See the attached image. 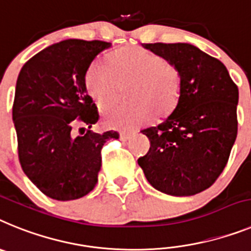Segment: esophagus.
Masks as SVG:
<instances>
[{
	"label": "esophagus",
	"instance_id": "esophagus-1",
	"mask_svg": "<svg viewBox=\"0 0 251 251\" xmlns=\"http://www.w3.org/2000/svg\"><path fill=\"white\" fill-rule=\"evenodd\" d=\"M132 138L131 132H120V139L123 141H127Z\"/></svg>",
	"mask_w": 251,
	"mask_h": 251
}]
</instances>
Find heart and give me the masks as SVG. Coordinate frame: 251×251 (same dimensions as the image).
Masks as SVG:
<instances>
[{
	"mask_svg": "<svg viewBox=\"0 0 251 251\" xmlns=\"http://www.w3.org/2000/svg\"><path fill=\"white\" fill-rule=\"evenodd\" d=\"M130 84L127 99L131 103L104 108L103 119L111 127L136 130L155 115L165 119L182 99L183 80L177 65L139 45L117 50L110 62L96 59L86 73L87 91L101 107L115 101L121 88Z\"/></svg>",
	"mask_w": 251,
	"mask_h": 251,
	"instance_id": "heart-1",
	"label": "heart"
}]
</instances>
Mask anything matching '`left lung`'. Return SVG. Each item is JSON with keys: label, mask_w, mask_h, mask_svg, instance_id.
<instances>
[{"label": "left lung", "mask_w": 251, "mask_h": 251, "mask_svg": "<svg viewBox=\"0 0 251 251\" xmlns=\"http://www.w3.org/2000/svg\"><path fill=\"white\" fill-rule=\"evenodd\" d=\"M182 74L177 108L164 123L143 130L150 141L138 159L148 182L171 196H193L215 183L227 164L237 135L239 89L219 59L186 43H154Z\"/></svg>", "instance_id": "1"}]
</instances>
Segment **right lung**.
Segmentation results:
<instances>
[{
	"label": "right lung",
	"mask_w": 251,
	"mask_h": 251,
	"mask_svg": "<svg viewBox=\"0 0 251 251\" xmlns=\"http://www.w3.org/2000/svg\"><path fill=\"white\" fill-rule=\"evenodd\" d=\"M110 47L101 40H63L27 60L17 78L12 120L19 160L27 178L53 200L88 195L97 183L103 144L119 139L112 130H89L100 115L87 93L86 73Z\"/></svg>",
	"instance_id": "1"
}]
</instances>
